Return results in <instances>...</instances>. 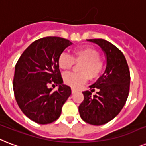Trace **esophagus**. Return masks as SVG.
<instances>
[{
    "label": "esophagus",
    "instance_id": "esophagus-1",
    "mask_svg": "<svg viewBox=\"0 0 146 146\" xmlns=\"http://www.w3.org/2000/svg\"><path fill=\"white\" fill-rule=\"evenodd\" d=\"M75 92H76V90L74 88H72V94H74Z\"/></svg>",
    "mask_w": 146,
    "mask_h": 146
}]
</instances>
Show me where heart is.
Instances as JSON below:
<instances>
[{
	"instance_id": "1",
	"label": "heart",
	"mask_w": 146,
	"mask_h": 146,
	"mask_svg": "<svg viewBox=\"0 0 146 146\" xmlns=\"http://www.w3.org/2000/svg\"><path fill=\"white\" fill-rule=\"evenodd\" d=\"M99 51L91 46H84L75 48L73 55L62 52L58 59L61 69L68 71L74 66V63H81L78 66L81 73H68L63 76V81L72 88H78L89 79L98 78L104 69V62L100 58Z\"/></svg>"
}]
</instances>
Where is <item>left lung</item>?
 Here are the masks:
<instances>
[{
    "label": "left lung",
    "mask_w": 146,
    "mask_h": 146,
    "mask_svg": "<svg viewBox=\"0 0 146 146\" xmlns=\"http://www.w3.org/2000/svg\"><path fill=\"white\" fill-rule=\"evenodd\" d=\"M102 48L107 67L98 81L90 86L91 91L98 89L96 95L83 91L84 100L78 110L84 121L100 126L115 118L126 104L129 91L130 73L126 58L121 51L110 42L102 39H87Z\"/></svg>",
    "instance_id": "left-lung-1"
}]
</instances>
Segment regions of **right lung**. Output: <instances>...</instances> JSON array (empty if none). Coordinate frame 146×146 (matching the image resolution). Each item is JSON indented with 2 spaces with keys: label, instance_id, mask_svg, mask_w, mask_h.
<instances>
[{
  "label": "right lung",
  "instance_id": "add662e5",
  "mask_svg": "<svg viewBox=\"0 0 146 146\" xmlns=\"http://www.w3.org/2000/svg\"><path fill=\"white\" fill-rule=\"evenodd\" d=\"M71 45L60 37L42 38L28 46L16 64L15 99L23 113L35 123L48 124L58 119L72 94L69 86L63 84L58 64L59 55ZM50 83L59 85L57 91L48 87Z\"/></svg>",
  "mask_w": 146,
  "mask_h": 146
}]
</instances>
